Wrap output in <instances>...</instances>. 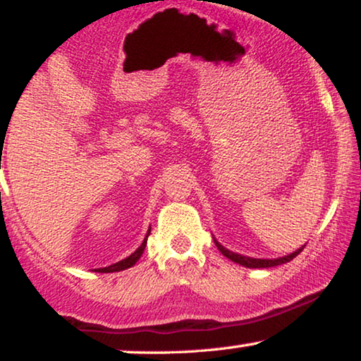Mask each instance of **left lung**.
I'll return each mask as SVG.
<instances>
[{
    "label": "left lung",
    "mask_w": 361,
    "mask_h": 361,
    "mask_svg": "<svg viewBox=\"0 0 361 361\" xmlns=\"http://www.w3.org/2000/svg\"><path fill=\"white\" fill-rule=\"evenodd\" d=\"M215 245H216V248L220 250L221 255L226 256V258L231 259V261H235V263L245 266V268H273V266H279V264L289 263L290 259H294L295 256H298V255L300 253V251L304 250V246H302V248L295 250L294 253H290V255H288V256H283V258H276V259H259V258H250V256H243V255L233 253V251L224 248V246H221L216 240H215Z\"/></svg>",
    "instance_id": "8db88e82"
}]
</instances>
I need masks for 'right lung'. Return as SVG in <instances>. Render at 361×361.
Masks as SVG:
<instances>
[{"instance_id":"obj_1","label":"right lung","mask_w":361,"mask_h":361,"mask_svg":"<svg viewBox=\"0 0 361 361\" xmlns=\"http://www.w3.org/2000/svg\"><path fill=\"white\" fill-rule=\"evenodd\" d=\"M149 233H151V228L147 230V233H146V238L142 240V243H141L140 248H137V250H136L135 253H133V255L128 256V258L121 259V261H118V263L111 264V266H108V268H100V269H95V271H98V273H116V271H123V269H128V268H131V266H135V264H136V261L141 258L142 251H145V248H146V243H147V236H149Z\"/></svg>"}]
</instances>
